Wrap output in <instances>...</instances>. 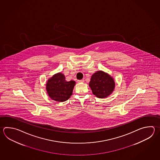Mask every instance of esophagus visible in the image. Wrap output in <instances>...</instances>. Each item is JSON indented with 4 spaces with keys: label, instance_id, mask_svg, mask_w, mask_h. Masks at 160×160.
Listing matches in <instances>:
<instances>
[{
    "label": "esophagus",
    "instance_id": "34e87169",
    "mask_svg": "<svg viewBox=\"0 0 160 160\" xmlns=\"http://www.w3.org/2000/svg\"><path fill=\"white\" fill-rule=\"evenodd\" d=\"M78 82H84V79H82V80H78Z\"/></svg>",
    "mask_w": 160,
    "mask_h": 160
}]
</instances>
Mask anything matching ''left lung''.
I'll use <instances>...</instances> for the list:
<instances>
[{"label": "left lung", "instance_id": "8db88e82", "mask_svg": "<svg viewBox=\"0 0 160 160\" xmlns=\"http://www.w3.org/2000/svg\"><path fill=\"white\" fill-rule=\"evenodd\" d=\"M89 85L96 97L105 98L113 91L115 83L109 75L102 71H98L92 76Z\"/></svg>", "mask_w": 160, "mask_h": 160}]
</instances>
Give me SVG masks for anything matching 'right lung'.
I'll list each match as a JSON object with an SVG mask.
<instances>
[{"label": "right lung", "instance_id": "add662e5", "mask_svg": "<svg viewBox=\"0 0 160 160\" xmlns=\"http://www.w3.org/2000/svg\"><path fill=\"white\" fill-rule=\"evenodd\" d=\"M75 81L67 82L62 73H58L49 78L47 83V91L52 100L58 102L66 101L72 95Z\"/></svg>", "mask_w": 160, "mask_h": 160}]
</instances>
